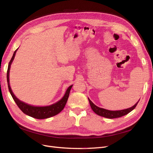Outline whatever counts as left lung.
<instances>
[{"mask_svg": "<svg viewBox=\"0 0 153 153\" xmlns=\"http://www.w3.org/2000/svg\"><path fill=\"white\" fill-rule=\"evenodd\" d=\"M88 101H89V102H90L91 108L92 109V110L94 111L95 113H96L97 114L101 116V117L107 118H110V119L120 118V117H123V116L127 114L128 113L131 112L134 109H135V108L137 106V104H138V102L135 105H134V106L131 107L130 108H128V109L120 110V111H109V110H107V109H105L103 108H99L98 106H96V105H95L89 99H88Z\"/></svg>", "mask_w": 153, "mask_h": 153, "instance_id": "obj_1", "label": "left lung"}]
</instances>
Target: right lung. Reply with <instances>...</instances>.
<instances>
[{"label":"right lung","mask_w":153,"mask_h":153,"mask_svg":"<svg viewBox=\"0 0 153 153\" xmlns=\"http://www.w3.org/2000/svg\"><path fill=\"white\" fill-rule=\"evenodd\" d=\"M17 50L18 49H16L14 51L12 58L9 62L7 71V84H8L9 91L10 92V95L12 96L14 101H15L16 103L17 106L25 114L30 116V117H33V118H35L36 119L48 118H50L52 117H54V116L59 113L61 111L64 109V108L65 106L66 102L68 101V97H69L70 90H71L73 85L68 88L67 91L65 94V96H63V97L60 100V101L57 102L55 104L51 105V106H48L39 107V106H31V105H29L28 104H26L22 101H21L20 100H19L16 97L14 96L12 90H11V88H10V85H9V70H10V65H11V63L14 58L16 52Z\"/></svg>","instance_id":"add662e5"}]
</instances>
